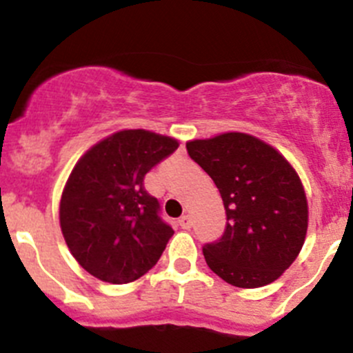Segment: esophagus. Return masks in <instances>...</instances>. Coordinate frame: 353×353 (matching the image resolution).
Instances as JSON below:
<instances>
[{"instance_id":"esophagus-1","label":"esophagus","mask_w":353,"mask_h":353,"mask_svg":"<svg viewBox=\"0 0 353 353\" xmlns=\"http://www.w3.org/2000/svg\"><path fill=\"white\" fill-rule=\"evenodd\" d=\"M179 225L183 227V229H191V225H193V222H191V216L190 215H183L179 219Z\"/></svg>"}]
</instances>
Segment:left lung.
Segmentation results:
<instances>
[{"instance_id": "8db88e82", "label": "left lung", "mask_w": 353, "mask_h": 353, "mask_svg": "<svg viewBox=\"0 0 353 353\" xmlns=\"http://www.w3.org/2000/svg\"><path fill=\"white\" fill-rule=\"evenodd\" d=\"M186 148L219 188L227 215L223 236L203 245L206 265L234 287L275 282L307 232V199L294 167L245 133L188 141Z\"/></svg>"}]
</instances>
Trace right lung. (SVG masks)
<instances>
[{"mask_svg": "<svg viewBox=\"0 0 353 353\" xmlns=\"http://www.w3.org/2000/svg\"><path fill=\"white\" fill-rule=\"evenodd\" d=\"M177 147L174 138L123 130L94 145L71 170L59 223L73 258L95 279L130 283L157 265L174 230L143 179Z\"/></svg>", "mask_w": 353, "mask_h": 353, "instance_id": "obj_1", "label": "right lung"}]
</instances>
